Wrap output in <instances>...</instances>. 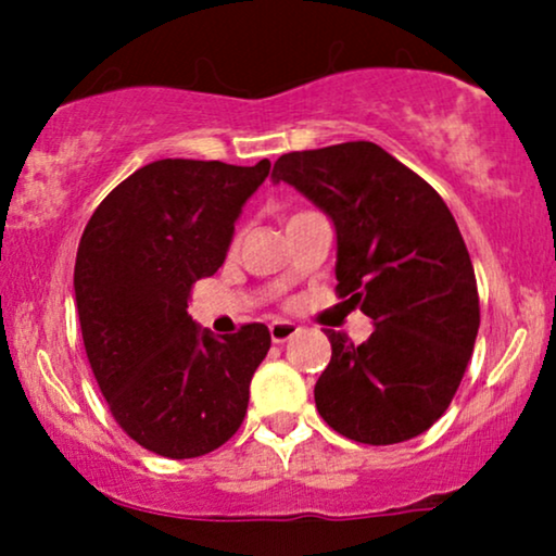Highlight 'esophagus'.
I'll return each instance as SVG.
<instances>
[{"mask_svg": "<svg viewBox=\"0 0 556 556\" xmlns=\"http://www.w3.org/2000/svg\"><path fill=\"white\" fill-rule=\"evenodd\" d=\"M298 331H300V327H298V324H292V321H271L269 324V334H271L274 342L292 340V337H295Z\"/></svg>", "mask_w": 556, "mask_h": 556, "instance_id": "34e87169", "label": "esophagus"}]
</instances>
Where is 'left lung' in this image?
I'll list each match as a JSON object with an SVG mask.
<instances>
[{
	"instance_id": "8db88e82",
	"label": "left lung",
	"mask_w": 556,
	"mask_h": 556,
	"mask_svg": "<svg viewBox=\"0 0 556 556\" xmlns=\"http://www.w3.org/2000/svg\"><path fill=\"white\" fill-rule=\"evenodd\" d=\"M274 182L314 201L337 229V295L374 318L366 342L329 331L314 397L361 444L429 431L455 397L481 324L468 248L442 195L371 140L279 156Z\"/></svg>"
}]
</instances>
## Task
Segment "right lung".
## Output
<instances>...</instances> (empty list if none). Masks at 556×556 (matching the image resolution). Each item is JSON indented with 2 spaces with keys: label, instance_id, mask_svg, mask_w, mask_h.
I'll use <instances>...</instances> for the list:
<instances>
[{
  "label": "right lung",
  "instance_id": "obj_1",
  "mask_svg": "<svg viewBox=\"0 0 556 556\" xmlns=\"http://www.w3.org/2000/svg\"><path fill=\"white\" fill-rule=\"evenodd\" d=\"M271 162L162 159L132 172L88 219L75 258L83 344L127 437L188 460L240 429L271 348L264 324L214 337L188 316L190 287L225 264L242 203Z\"/></svg>",
  "mask_w": 556,
  "mask_h": 556
}]
</instances>
